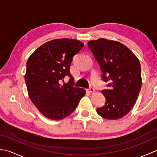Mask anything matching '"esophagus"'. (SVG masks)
Here are the masks:
<instances>
[{
    "instance_id": "esophagus-1",
    "label": "esophagus",
    "mask_w": 157,
    "mask_h": 157,
    "mask_svg": "<svg viewBox=\"0 0 157 157\" xmlns=\"http://www.w3.org/2000/svg\"><path fill=\"white\" fill-rule=\"evenodd\" d=\"M88 91L90 93H93V92H94L95 90H94V88L90 87V88L88 90Z\"/></svg>"
}]
</instances>
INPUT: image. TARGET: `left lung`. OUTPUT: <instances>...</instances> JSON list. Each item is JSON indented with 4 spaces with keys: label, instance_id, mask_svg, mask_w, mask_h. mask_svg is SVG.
<instances>
[{
    "label": "left lung",
    "instance_id": "obj_1",
    "mask_svg": "<svg viewBox=\"0 0 157 157\" xmlns=\"http://www.w3.org/2000/svg\"><path fill=\"white\" fill-rule=\"evenodd\" d=\"M102 73V80L109 89L101 91L105 105L96 109L106 119H119L130 111L142 86L141 66L138 59L124 44L100 38L88 42Z\"/></svg>",
    "mask_w": 157,
    "mask_h": 157
}]
</instances>
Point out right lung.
Instances as JSON below:
<instances>
[{"mask_svg": "<svg viewBox=\"0 0 157 157\" xmlns=\"http://www.w3.org/2000/svg\"><path fill=\"white\" fill-rule=\"evenodd\" d=\"M84 46L75 39H55L44 43L29 56L25 81L29 98L46 117L61 120L71 115L85 96L84 88L73 87L69 71L73 56ZM69 82L61 85L65 76Z\"/></svg>", "mask_w": 157, "mask_h": 157, "instance_id": "add662e5", "label": "right lung"}]
</instances>
